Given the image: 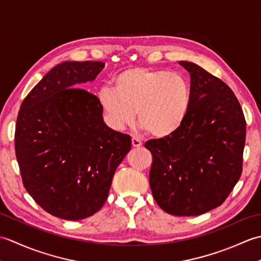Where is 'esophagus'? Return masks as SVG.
Here are the masks:
<instances>
[{
	"mask_svg": "<svg viewBox=\"0 0 261 261\" xmlns=\"http://www.w3.org/2000/svg\"><path fill=\"white\" fill-rule=\"evenodd\" d=\"M131 142H132V147H135V148H139L142 146V142L138 139V138H135V137L132 138Z\"/></svg>",
	"mask_w": 261,
	"mask_h": 261,
	"instance_id": "34e87169",
	"label": "esophagus"
}]
</instances>
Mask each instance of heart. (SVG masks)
<instances>
[{
    "instance_id": "1",
    "label": "heart",
    "mask_w": 261,
    "mask_h": 261,
    "mask_svg": "<svg viewBox=\"0 0 261 261\" xmlns=\"http://www.w3.org/2000/svg\"><path fill=\"white\" fill-rule=\"evenodd\" d=\"M97 101L108 124L123 130L139 118L142 129L157 139L178 131L191 104V88L184 76L167 70L132 67L120 71L113 87L103 86Z\"/></svg>"
}]
</instances>
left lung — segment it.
Listing matches in <instances>:
<instances>
[{"instance_id":"8db88e82","label":"left lung","mask_w":261,"mask_h":261,"mask_svg":"<svg viewBox=\"0 0 261 261\" xmlns=\"http://www.w3.org/2000/svg\"><path fill=\"white\" fill-rule=\"evenodd\" d=\"M191 76V104L173 136L152 139L149 182L154 201L178 216L220 206L239 180L246 120L231 88L201 66L178 62Z\"/></svg>"}]
</instances>
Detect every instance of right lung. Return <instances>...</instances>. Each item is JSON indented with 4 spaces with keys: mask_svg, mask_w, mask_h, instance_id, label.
I'll return each mask as SVG.
<instances>
[{
    "mask_svg": "<svg viewBox=\"0 0 261 261\" xmlns=\"http://www.w3.org/2000/svg\"><path fill=\"white\" fill-rule=\"evenodd\" d=\"M101 62H64L48 71L21 104L14 145L22 181L40 206L75 221L107 201L131 137L109 127L97 97L83 90Z\"/></svg>",
    "mask_w": 261,
    "mask_h": 261,
    "instance_id": "obj_1",
    "label": "right lung"
}]
</instances>
